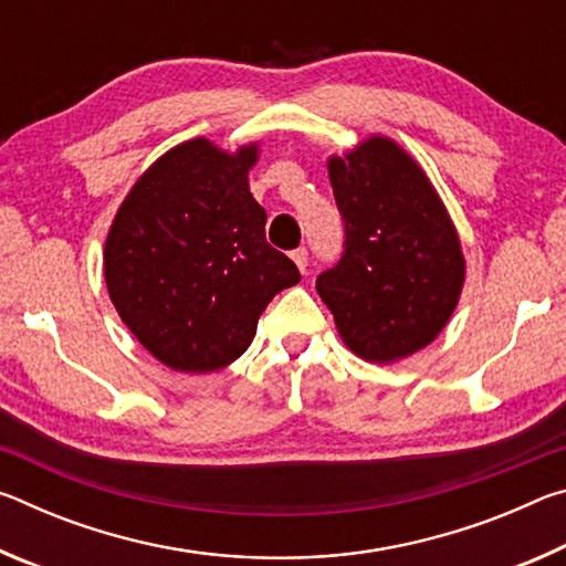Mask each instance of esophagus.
Segmentation results:
<instances>
[{"mask_svg":"<svg viewBox=\"0 0 566 566\" xmlns=\"http://www.w3.org/2000/svg\"><path fill=\"white\" fill-rule=\"evenodd\" d=\"M292 260H294V264H296V270H300V272L304 274V270H306V260H310V254H306V249H304V247L294 249V252H292Z\"/></svg>","mask_w":566,"mask_h":566,"instance_id":"34e87169","label":"esophagus"}]
</instances>
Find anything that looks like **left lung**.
<instances>
[{"mask_svg":"<svg viewBox=\"0 0 566 566\" xmlns=\"http://www.w3.org/2000/svg\"><path fill=\"white\" fill-rule=\"evenodd\" d=\"M327 169L347 239L317 292L357 357L407 359L439 337L462 296L457 227L427 171L395 139L371 134L332 155Z\"/></svg>","mask_w":566,"mask_h":566,"instance_id":"1","label":"left lung"}]
</instances>
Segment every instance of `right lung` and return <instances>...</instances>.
Wrapping results in <instances>:
<instances>
[{
  "label": "right lung",
  "instance_id": "add662e5",
  "mask_svg": "<svg viewBox=\"0 0 566 566\" xmlns=\"http://www.w3.org/2000/svg\"><path fill=\"white\" fill-rule=\"evenodd\" d=\"M260 142L237 151L197 137L165 151L119 205L104 242L114 310L151 357L207 375L242 357L266 304L300 282L266 244L249 191Z\"/></svg>",
  "mask_w": 566,
  "mask_h": 566
}]
</instances>
